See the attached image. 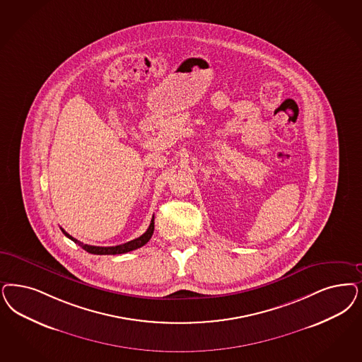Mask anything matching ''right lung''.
Listing matches in <instances>:
<instances>
[{
  "label": "right lung",
  "instance_id": "1",
  "mask_svg": "<svg viewBox=\"0 0 362 362\" xmlns=\"http://www.w3.org/2000/svg\"><path fill=\"white\" fill-rule=\"evenodd\" d=\"M153 228H155V223H153V216H152L150 226H148L147 231H146L143 235H140V237L134 239V240H129V242H127V243H123V245L111 246V247H99V246L84 245L83 242H80V240H77L76 238L69 235L63 228H62V231H63L65 237H68L71 240H74L75 243H77L80 247H83V249L86 250L87 252L96 254V255H115V254H124V252H128V251H132V250H136L139 249V247H141V246H144V245L150 240L151 237H152Z\"/></svg>",
  "mask_w": 362,
  "mask_h": 362
}]
</instances>
